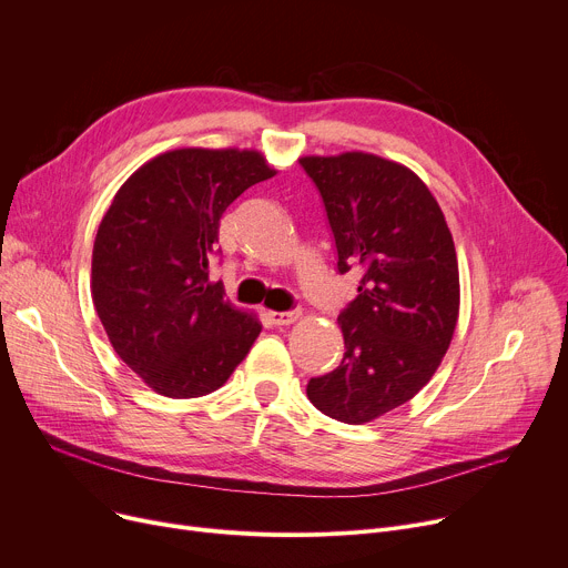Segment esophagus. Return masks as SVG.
I'll return each mask as SVG.
<instances>
[{
    "label": "esophagus",
    "instance_id": "34e87169",
    "mask_svg": "<svg viewBox=\"0 0 568 568\" xmlns=\"http://www.w3.org/2000/svg\"><path fill=\"white\" fill-rule=\"evenodd\" d=\"M300 316H303V312L300 310H293V312H271L268 318L275 323V325H291L295 323Z\"/></svg>",
    "mask_w": 568,
    "mask_h": 568
}]
</instances>
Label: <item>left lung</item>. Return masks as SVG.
Returning a JSON list of instances; mask_svg holds the SVG:
<instances>
[{"label": "left lung", "instance_id": "obj_1", "mask_svg": "<svg viewBox=\"0 0 568 568\" xmlns=\"http://www.w3.org/2000/svg\"><path fill=\"white\" fill-rule=\"evenodd\" d=\"M321 192L337 271L362 273L339 314L346 353L307 383L327 417L366 424L404 406L440 366L458 321V261L449 226L422 179L374 153L307 155Z\"/></svg>", "mask_w": 568, "mask_h": 568}]
</instances>
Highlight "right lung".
Returning a JSON list of instances; mask_svg holds the SVG:
<instances>
[{
  "label": "right lung",
  "mask_w": 568,
  "mask_h": 568,
  "mask_svg": "<svg viewBox=\"0 0 568 568\" xmlns=\"http://www.w3.org/2000/svg\"><path fill=\"white\" fill-rule=\"evenodd\" d=\"M275 176L258 151L176 149L132 174L98 226L91 295L116 355L153 392H215L261 332L209 280L220 217Z\"/></svg>",
  "instance_id": "right-lung-1"
}]
</instances>
